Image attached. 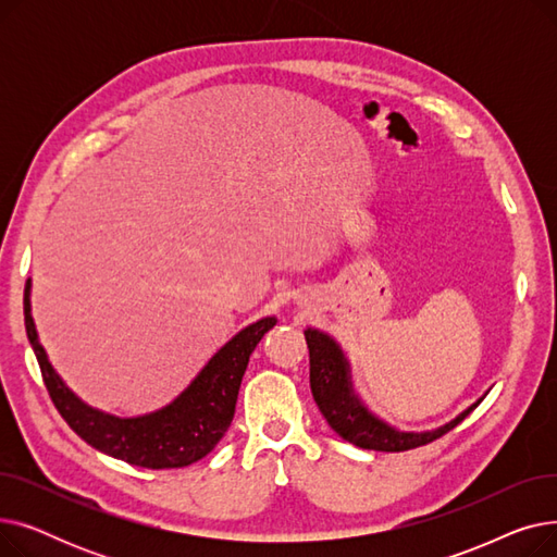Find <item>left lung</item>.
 <instances>
[{"instance_id": "obj_1", "label": "left lung", "mask_w": 557, "mask_h": 557, "mask_svg": "<svg viewBox=\"0 0 557 557\" xmlns=\"http://www.w3.org/2000/svg\"><path fill=\"white\" fill-rule=\"evenodd\" d=\"M309 347V384L313 399L325 416L327 424L343 437L361 449L374 451H406L422 445H429L437 437L458 426L474 408L483 401L479 397L474 404L465 408L447 424L431 431H399L376 418L370 408L361 401L352 384V370L343 352V347L325 332L307 327L305 330Z\"/></svg>"}]
</instances>
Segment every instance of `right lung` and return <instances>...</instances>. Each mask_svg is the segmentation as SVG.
Masks as SVG:
<instances>
[{
	"mask_svg": "<svg viewBox=\"0 0 557 557\" xmlns=\"http://www.w3.org/2000/svg\"><path fill=\"white\" fill-rule=\"evenodd\" d=\"M275 323V315H267L234 334L202 366L191 384L158 411L135 418H116L87 406L53 370L32 315V280H26L24 286L26 336L34 347L45 386L58 413L87 445L131 465L149 467V470L191 465L219 445L234 418V406H237L239 386L252 349Z\"/></svg>",
	"mask_w": 557,
	"mask_h": 557,
	"instance_id": "1",
	"label": "right lung"
}]
</instances>
